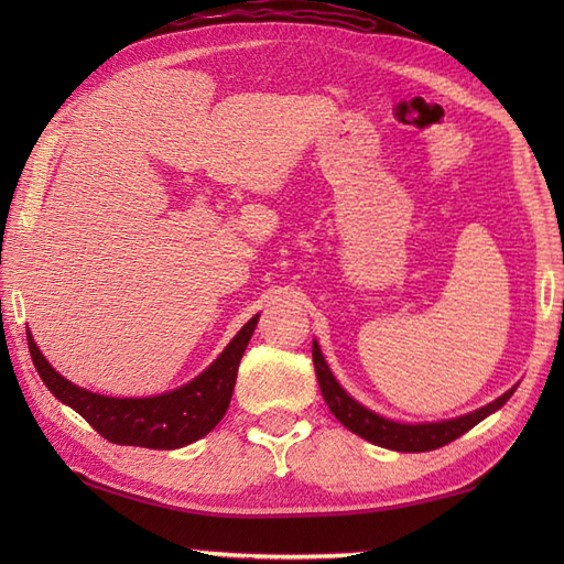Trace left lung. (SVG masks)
Instances as JSON below:
<instances>
[{
    "instance_id": "obj_1",
    "label": "left lung",
    "mask_w": 564,
    "mask_h": 564,
    "mask_svg": "<svg viewBox=\"0 0 564 564\" xmlns=\"http://www.w3.org/2000/svg\"><path fill=\"white\" fill-rule=\"evenodd\" d=\"M313 361H315V373L322 390V398H325L329 412L339 419V422L354 431L356 436H361L370 443H376L380 448L400 451V453H424V451H436L446 443L463 436L465 431H470L482 422L485 416L497 412L499 406H505L507 400L513 394L511 388L495 402H489L480 410L470 414H463L458 419H448V422H431V424H400L392 422V419L380 416L376 412L366 410L364 404H358L354 398L346 394V390L339 386L337 378L332 376V370L322 356L317 341H313Z\"/></svg>"
}]
</instances>
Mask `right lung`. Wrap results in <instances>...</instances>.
<instances>
[{
    "instance_id": "add662e5",
    "label": "right lung",
    "mask_w": 564,
    "mask_h": 564,
    "mask_svg": "<svg viewBox=\"0 0 564 564\" xmlns=\"http://www.w3.org/2000/svg\"><path fill=\"white\" fill-rule=\"evenodd\" d=\"M259 315L251 317L198 378L184 388L158 394V398H104V394L77 388L45 361L29 332V351L45 388L59 402L69 404L94 426V431L118 446H142L172 451L203 438L220 424L232 400L237 368L254 334Z\"/></svg>"
}]
</instances>
